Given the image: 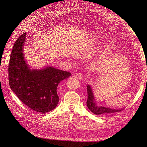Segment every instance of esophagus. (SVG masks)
<instances>
[{
	"label": "esophagus",
	"mask_w": 147,
	"mask_h": 147,
	"mask_svg": "<svg viewBox=\"0 0 147 147\" xmlns=\"http://www.w3.org/2000/svg\"><path fill=\"white\" fill-rule=\"evenodd\" d=\"M74 78H76V79H79L81 80L82 78V75L80 73H77L75 74H74L73 76Z\"/></svg>",
	"instance_id": "obj_1"
}]
</instances>
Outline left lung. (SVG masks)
<instances>
[{
	"instance_id": "8db88e82",
	"label": "left lung",
	"mask_w": 147,
	"mask_h": 147,
	"mask_svg": "<svg viewBox=\"0 0 147 147\" xmlns=\"http://www.w3.org/2000/svg\"><path fill=\"white\" fill-rule=\"evenodd\" d=\"M87 93H88V99L87 100V107L93 113L96 115H106L108 114H112L116 112H119L122 110V109H112V108L103 107H100L97 105L91 87L90 85L87 86Z\"/></svg>"
}]
</instances>
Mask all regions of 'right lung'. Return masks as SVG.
I'll use <instances>...</instances> for the list:
<instances>
[{"mask_svg":"<svg viewBox=\"0 0 147 147\" xmlns=\"http://www.w3.org/2000/svg\"><path fill=\"white\" fill-rule=\"evenodd\" d=\"M26 36L24 33L17 39L11 51L8 68L10 87L30 109L40 113L49 112L57 105L59 84L71 74L52 66L31 70L23 53Z\"/></svg>","mask_w":147,"mask_h":147,"instance_id":"obj_1","label":"right lung"}]
</instances>
